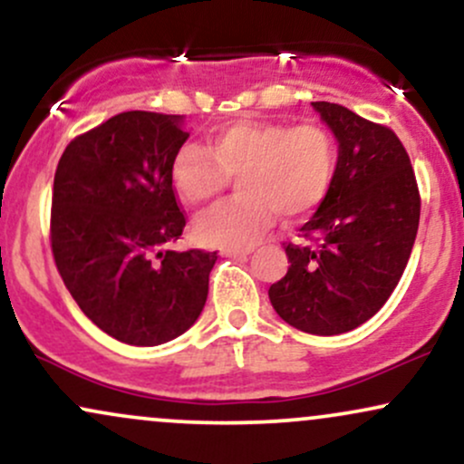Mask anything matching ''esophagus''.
<instances>
[{"label": "esophagus", "mask_w": 464, "mask_h": 464, "mask_svg": "<svg viewBox=\"0 0 464 464\" xmlns=\"http://www.w3.org/2000/svg\"><path fill=\"white\" fill-rule=\"evenodd\" d=\"M225 257H246L250 255V248H222Z\"/></svg>", "instance_id": "34e87169"}]
</instances>
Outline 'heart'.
I'll use <instances>...</instances> for the list:
<instances>
[{
	"mask_svg": "<svg viewBox=\"0 0 464 464\" xmlns=\"http://www.w3.org/2000/svg\"><path fill=\"white\" fill-rule=\"evenodd\" d=\"M338 143L316 124L233 121L207 135L205 148L185 143L169 163V180L189 205L214 200L237 179L239 194L196 222L209 246L244 248L273 227L275 216L295 220L312 214L332 189Z\"/></svg>",
	"mask_w": 464,
	"mask_h": 464,
	"instance_id": "b5f03b06",
	"label": "heart"
}]
</instances>
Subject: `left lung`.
Masks as SVG:
<instances>
[{
  "label": "left lung",
  "mask_w": 464,
  "mask_h": 464,
  "mask_svg": "<svg viewBox=\"0 0 464 464\" xmlns=\"http://www.w3.org/2000/svg\"><path fill=\"white\" fill-rule=\"evenodd\" d=\"M338 140V168L318 211L285 242L287 273L270 285L275 312L305 334L351 332L392 295L417 237L420 196L410 157L388 126L312 102Z\"/></svg>",
  "instance_id": "left-lung-1"
}]
</instances>
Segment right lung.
Masks as SVG:
<instances>
[{"label": "right lung", "instance_id": "obj_1", "mask_svg": "<svg viewBox=\"0 0 464 464\" xmlns=\"http://www.w3.org/2000/svg\"><path fill=\"white\" fill-rule=\"evenodd\" d=\"M188 137L180 115L126 111L69 141L54 174L58 273L87 318L135 347L188 332L209 292L216 250H168L188 222L169 180Z\"/></svg>", "mask_w": 464, "mask_h": 464}]
</instances>
